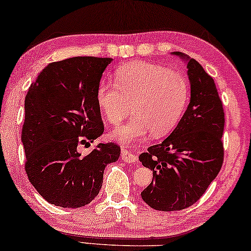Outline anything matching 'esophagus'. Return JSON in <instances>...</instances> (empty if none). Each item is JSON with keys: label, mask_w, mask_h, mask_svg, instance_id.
<instances>
[{"label": "esophagus", "mask_w": 251, "mask_h": 251, "mask_svg": "<svg viewBox=\"0 0 251 251\" xmlns=\"http://www.w3.org/2000/svg\"><path fill=\"white\" fill-rule=\"evenodd\" d=\"M122 159L124 160L126 163H130V164H134V163H137V156L135 154H133L132 152H129L128 150H125V149H122Z\"/></svg>", "instance_id": "1"}]
</instances>
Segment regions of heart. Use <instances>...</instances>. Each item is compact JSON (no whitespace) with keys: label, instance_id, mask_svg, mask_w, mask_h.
Returning a JSON list of instances; mask_svg holds the SVG:
<instances>
[{"label":"heart","instance_id":"obj_1","mask_svg":"<svg viewBox=\"0 0 251 251\" xmlns=\"http://www.w3.org/2000/svg\"><path fill=\"white\" fill-rule=\"evenodd\" d=\"M117 83L101 81L97 102L104 118L114 125L133 111L126 124L111 137L123 143L141 141L150 132L163 136L178 124L189 98L186 77L167 67L147 62H130L117 71Z\"/></svg>","mask_w":251,"mask_h":251}]
</instances>
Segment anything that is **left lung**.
Listing matches in <instances>:
<instances>
[{
	"mask_svg": "<svg viewBox=\"0 0 251 251\" xmlns=\"http://www.w3.org/2000/svg\"><path fill=\"white\" fill-rule=\"evenodd\" d=\"M187 59L190 101L174 132L138 156L153 173L142 200L158 211H179L195 204L221 170L224 111L214 80L196 59Z\"/></svg>",
	"mask_w": 251,
	"mask_h": 251,
	"instance_id": "1",
	"label": "left lung"
}]
</instances>
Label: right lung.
<instances>
[{
  "instance_id": "add662e5",
  "label": "right lung",
  "mask_w": 251,
  "mask_h": 251,
  "mask_svg": "<svg viewBox=\"0 0 251 251\" xmlns=\"http://www.w3.org/2000/svg\"><path fill=\"white\" fill-rule=\"evenodd\" d=\"M111 61L77 56L50 63L25 96V169L37 192L56 206L89 204L101 189L104 168L121 154L113 142L99 143L87 155L77 151L103 133L97 89Z\"/></svg>"
}]
</instances>
